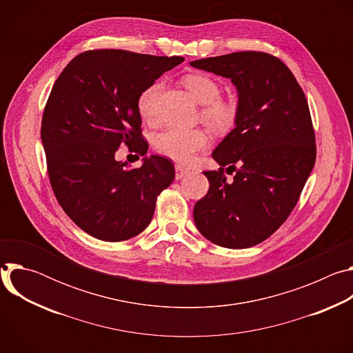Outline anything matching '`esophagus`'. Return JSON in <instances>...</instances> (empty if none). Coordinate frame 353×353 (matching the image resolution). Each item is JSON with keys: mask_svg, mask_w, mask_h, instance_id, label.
<instances>
[{"mask_svg": "<svg viewBox=\"0 0 353 353\" xmlns=\"http://www.w3.org/2000/svg\"><path fill=\"white\" fill-rule=\"evenodd\" d=\"M176 180H180V179H183L184 176H187L188 174V169H185V168H183L181 165H176Z\"/></svg>", "mask_w": 353, "mask_h": 353, "instance_id": "obj_1", "label": "esophagus"}]
</instances>
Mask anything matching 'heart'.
I'll return each instance as SVG.
<instances>
[{"instance_id":"b5f03b06","label":"heart","mask_w":353,"mask_h":353,"mask_svg":"<svg viewBox=\"0 0 353 353\" xmlns=\"http://www.w3.org/2000/svg\"><path fill=\"white\" fill-rule=\"evenodd\" d=\"M183 82L187 90L195 99V102L204 106L203 119L208 124L216 128H228L233 124L236 108L230 102L219 99L221 89L212 78L204 74H190ZM162 88L163 83L161 81H155L149 83L139 93L137 106L142 119H155ZM207 142V134L201 130L166 128L155 135L154 148L166 158H170L179 163H188L192 161L198 150L205 148Z\"/></svg>"}]
</instances>
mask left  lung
<instances>
[{"instance_id":"obj_1","label":"left lung","mask_w":353,"mask_h":353,"mask_svg":"<svg viewBox=\"0 0 353 353\" xmlns=\"http://www.w3.org/2000/svg\"><path fill=\"white\" fill-rule=\"evenodd\" d=\"M190 65L229 78L237 90L234 128L212 152L219 170L204 172L210 190L194 207L195 226L218 245L253 247L286 221L314 168L306 96L290 70L267 53L240 52ZM223 165L236 172L233 179H225Z\"/></svg>"}]
</instances>
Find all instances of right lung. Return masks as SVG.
<instances>
[{"label":"right lung","instance_id":"obj_1","mask_svg":"<svg viewBox=\"0 0 353 353\" xmlns=\"http://www.w3.org/2000/svg\"><path fill=\"white\" fill-rule=\"evenodd\" d=\"M183 61L92 50L71 60L53 85L40 132L48 177L65 214L88 234L121 241L152 221L157 195L174 180V166L158 155L145 157L137 100ZM121 144L144 157L141 168L115 159Z\"/></svg>","mask_w":353,"mask_h":353}]
</instances>
